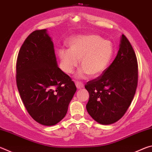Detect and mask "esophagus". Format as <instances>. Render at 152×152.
<instances>
[{
  "instance_id": "esophagus-1",
  "label": "esophagus",
  "mask_w": 152,
  "mask_h": 152,
  "mask_svg": "<svg viewBox=\"0 0 152 152\" xmlns=\"http://www.w3.org/2000/svg\"><path fill=\"white\" fill-rule=\"evenodd\" d=\"M76 86L77 87V88L80 89L82 88H83L84 84L82 83V82H76Z\"/></svg>"
}]
</instances>
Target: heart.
Wrapping results in <instances>:
<instances>
[{"instance_id":"b5f03b06","label":"heart","mask_w":152,"mask_h":152,"mask_svg":"<svg viewBox=\"0 0 152 152\" xmlns=\"http://www.w3.org/2000/svg\"><path fill=\"white\" fill-rule=\"evenodd\" d=\"M70 49L58 51L61 67L68 74L73 72L80 60L82 70L78 76L86 74L92 78L101 75L107 70L112 60L114 48L112 42L98 35H78L69 42Z\"/></svg>"}]
</instances>
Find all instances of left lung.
I'll list each match as a JSON object with an SVG mask.
<instances>
[{
	"label": "left lung",
	"instance_id": "obj_1",
	"mask_svg": "<svg viewBox=\"0 0 152 152\" xmlns=\"http://www.w3.org/2000/svg\"><path fill=\"white\" fill-rule=\"evenodd\" d=\"M137 81V58L127 38L122 35L114 61L101 76L85 85L89 93L88 114L102 125L117 122L132 103Z\"/></svg>",
	"mask_w": 152,
	"mask_h": 152
}]
</instances>
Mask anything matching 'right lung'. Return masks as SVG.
<instances>
[{
	"instance_id": "obj_1",
	"label": "right lung",
	"mask_w": 152,
	"mask_h": 152,
	"mask_svg": "<svg viewBox=\"0 0 152 152\" xmlns=\"http://www.w3.org/2000/svg\"><path fill=\"white\" fill-rule=\"evenodd\" d=\"M16 72L18 91L31 117L45 126L60 122L76 87L58 66L47 30L34 31L26 38L18 54Z\"/></svg>"
}]
</instances>
